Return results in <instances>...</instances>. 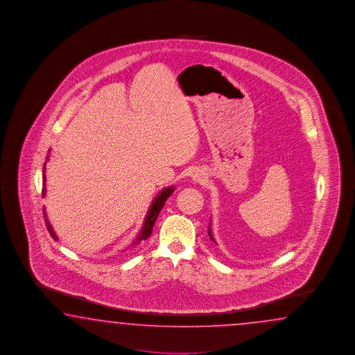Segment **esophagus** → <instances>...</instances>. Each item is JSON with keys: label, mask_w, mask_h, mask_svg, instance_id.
<instances>
[{"label": "esophagus", "mask_w": 355, "mask_h": 355, "mask_svg": "<svg viewBox=\"0 0 355 355\" xmlns=\"http://www.w3.org/2000/svg\"><path fill=\"white\" fill-rule=\"evenodd\" d=\"M191 179L193 180L196 181V182H202L205 179V176H204L203 173L202 171H194V174L191 175Z\"/></svg>", "instance_id": "esophagus-1"}]
</instances>
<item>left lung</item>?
<instances>
[{"mask_svg": "<svg viewBox=\"0 0 355 355\" xmlns=\"http://www.w3.org/2000/svg\"><path fill=\"white\" fill-rule=\"evenodd\" d=\"M208 234H209V237H211V240H213V236H211V226H209V228H208ZM214 241V240H213Z\"/></svg>", "mask_w": 355, "mask_h": 355, "instance_id": "1", "label": "left lung"}]
</instances>
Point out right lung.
I'll return each mask as SVG.
<instances>
[{
	"mask_svg": "<svg viewBox=\"0 0 355 355\" xmlns=\"http://www.w3.org/2000/svg\"><path fill=\"white\" fill-rule=\"evenodd\" d=\"M44 180H46V178H44ZM173 191H174V188H173V187L164 189V190L159 193V196L153 200L151 208H150V211H148V214H147V217L144 219V227H142V231H141L139 236L137 237L136 241H135V245L138 243V242L147 240V239L151 236L152 228H153V225H155L156 219L159 217V213L161 211V209H162V207H164L165 203H166L167 198L173 194ZM42 196H46V184H43V191H42ZM44 217H46V214H44ZM46 228H48V232L51 234V236L53 237L54 240H57V236L54 234L53 228H52L51 223L48 222V219L46 218Z\"/></svg>",
	"mask_w": 355,
	"mask_h": 355,
	"instance_id": "obj_1",
	"label": "right lung"
}]
</instances>
